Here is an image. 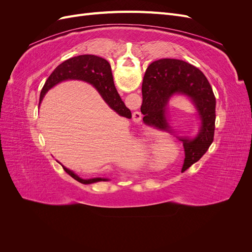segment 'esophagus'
Segmentation results:
<instances>
[{"instance_id": "obj_1", "label": "esophagus", "mask_w": 252, "mask_h": 252, "mask_svg": "<svg viewBox=\"0 0 252 252\" xmlns=\"http://www.w3.org/2000/svg\"><path fill=\"white\" fill-rule=\"evenodd\" d=\"M132 119H133V121L134 122H136V123H139V122L141 121V119H142V113L140 112V111H135V112H133V114H132Z\"/></svg>"}]
</instances>
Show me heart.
<instances>
[{
  "instance_id": "b5f03b06",
  "label": "heart",
  "mask_w": 252,
  "mask_h": 252,
  "mask_svg": "<svg viewBox=\"0 0 252 252\" xmlns=\"http://www.w3.org/2000/svg\"><path fill=\"white\" fill-rule=\"evenodd\" d=\"M159 145H161V142H158V140H156L154 143H151V144H150V147H149L150 154H154V156H155L156 151H157L158 149L161 148V146H159Z\"/></svg>"
}]
</instances>
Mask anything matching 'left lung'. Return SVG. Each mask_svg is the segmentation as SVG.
I'll return each instance as SVG.
<instances>
[{"label": "left lung", "mask_w": 252, "mask_h": 252, "mask_svg": "<svg viewBox=\"0 0 252 252\" xmlns=\"http://www.w3.org/2000/svg\"><path fill=\"white\" fill-rule=\"evenodd\" d=\"M142 94L143 121L175 134L183 142L185 159L182 170L185 171L206 154L215 135L216 96L209 82L191 64L175 59H161L151 63L145 72ZM177 95L186 96L199 118V131L193 137L178 136L169 123V102Z\"/></svg>", "instance_id": "left-lung-1"}]
</instances>
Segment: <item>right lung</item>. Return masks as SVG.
I'll return each mask as SVG.
<instances>
[{"instance_id": "right-lung-1", "label": "right lung", "mask_w": 252, "mask_h": 252, "mask_svg": "<svg viewBox=\"0 0 252 252\" xmlns=\"http://www.w3.org/2000/svg\"><path fill=\"white\" fill-rule=\"evenodd\" d=\"M69 80L83 81L93 85L103 97L106 104L112 110L116 111L122 117H125L127 119L131 118L130 110L126 107L124 102L122 101V98L117 91V88L114 86L110 64L105 59L93 55L73 57L66 60L62 64H60L49 75V78L43 86V89L41 91L40 103L44 98V95L51 88H53L60 83ZM62 167L71 178L82 183V184L87 185L94 184V183L96 182L109 181V179L107 178L82 179L72 170L66 168L64 165H62Z\"/></svg>"}]
</instances>
